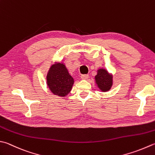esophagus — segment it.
<instances>
[{"label": "esophagus", "mask_w": 155, "mask_h": 155, "mask_svg": "<svg viewBox=\"0 0 155 155\" xmlns=\"http://www.w3.org/2000/svg\"><path fill=\"white\" fill-rule=\"evenodd\" d=\"M88 78H89V75H88V74H83V75H81V78L83 80H87Z\"/></svg>", "instance_id": "34e87169"}]
</instances>
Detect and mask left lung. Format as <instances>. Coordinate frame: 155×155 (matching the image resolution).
Masks as SVG:
<instances>
[{
  "mask_svg": "<svg viewBox=\"0 0 155 155\" xmlns=\"http://www.w3.org/2000/svg\"><path fill=\"white\" fill-rule=\"evenodd\" d=\"M95 81L99 89L104 92L110 90L113 84L112 75L109 74L104 68L99 69L97 71V74L95 76Z\"/></svg>",
  "mask_w": 155,
  "mask_h": 155,
  "instance_id": "1",
  "label": "left lung"
}]
</instances>
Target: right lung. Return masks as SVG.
Returning <instances> with one entry per match:
<instances>
[{
    "label": "right lung",
    "instance_id": "right-lung-1",
    "mask_svg": "<svg viewBox=\"0 0 155 155\" xmlns=\"http://www.w3.org/2000/svg\"><path fill=\"white\" fill-rule=\"evenodd\" d=\"M47 84L54 95L64 97L68 95L74 84V79L65 65L56 63L51 66L47 74Z\"/></svg>",
    "mask_w": 155,
    "mask_h": 155
}]
</instances>
